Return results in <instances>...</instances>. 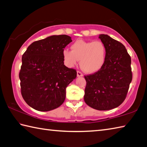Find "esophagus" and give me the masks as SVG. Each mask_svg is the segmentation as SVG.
Returning <instances> with one entry per match:
<instances>
[{"label": "esophagus", "instance_id": "obj_1", "mask_svg": "<svg viewBox=\"0 0 147 147\" xmlns=\"http://www.w3.org/2000/svg\"><path fill=\"white\" fill-rule=\"evenodd\" d=\"M77 76L78 77H82L83 76V74L80 71H77Z\"/></svg>", "mask_w": 147, "mask_h": 147}]
</instances>
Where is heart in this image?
Masks as SVG:
<instances>
[{"label":"heart","instance_id":"heart-1","mask_svg":"<svg viewBox=\"0 0 147 147\" xmlns=\"http://www.w3.org/2000/svg\"><path fill=\"white\" fill-rule=\"evenodd\" d=\"M71 51L64 49L63 60L69 67L75 66L80 60V67L87 73L99 71L105 64L107 48L102 42L77 40L71 46Z\"/></svg>","mask_w":147,"mask_h":147}]
</instances>
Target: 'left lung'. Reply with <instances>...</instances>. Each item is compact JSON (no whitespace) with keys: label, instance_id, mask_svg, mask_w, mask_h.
I'll return each mask as SVG.
<instances>
[{"label":"left lung","instance_id":"obj_1","mask_svg":"<svg viewBox=\"0 0 147 147\" xmlns=\"http://www.w3.org/2000/svg\"><path fill=\"white\" fill-rule=\"evenodd\" d=\"M99 38L107 48L105 64L99 71L85 76L84 101L98 111L118 107L123 102L132 79L131 58L125 47L107 34Z\"/></svg>","mask_w":147,"mask_h":147}]
</instances>
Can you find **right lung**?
<instances>
[{
    "label": "right lung",
    "mask_w": 147,
    "mask_h": 147,
    "mask_svg": "<svg viewBox=\"0 0 147 147\" xmlns=\"http://www.w3.org/2000/svg\"><path fill=\"white\" fill-rule=\"evenodd\" d=\"M71 42L66 34L52 35L33 42L24 53L19 73L21 94L31 107L46 112L63 103L66 87L77 74L63 62L62 52Z\"/></svg>",
    "instance_id": "add662e5"
}]
</instances>
